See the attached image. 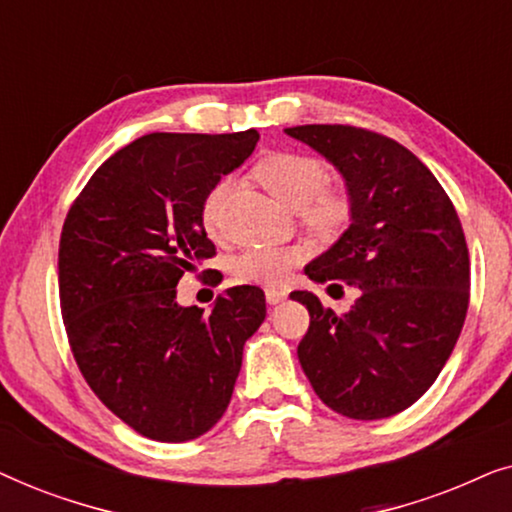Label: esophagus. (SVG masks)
I'll use <instances>...</instances> for the list:
<instances>
[{
  "label": "esophagus",
  "mask_w": 512,
  "mask_h": 512,
  "mask_svg": "<svg viewBox=\"0 0 512 512\" xmlns=\"http://www.w3.org/2000/svg\"><path fill=\"white\" fill-rule=\"evenodd\" d=\"M284 298H286V291L282 289H265V300H268V305H279Z\"/></svg>",
  "instance_id": "obj_1"
}]
</instances>
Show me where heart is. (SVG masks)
Masks as SVG:
<instances>
[{
	"label": "heart",
	"instance_id": "b5f03b06",
	"mask_svg": "<svg viewBox=\"0 0 512 512\" xmlns=\"http://www.w3.org/2000/svg\"><path fill=\"white\" fill-rule=\"evenodd\" d=\"M254 177L265 191L289 209L298 221L321 237L340 235L354 216V195L342 181H328L324 160L300 151H272L254 167ZM230 181L221 179L202 200V226L216 235ZM305 247H258L237 254L230 270L237 279L251 284L277 286L289 279L291 270L305 261Z\"/></svg>",
	"mask_w": 512,
	"mask_h": 512
}]
</instances>
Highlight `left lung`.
Returning a JSON list of instances; mask_svg holds the SVG:
<instances>
[{
  "label": "left lung",
  "instance_id": "left-lung-1",
  "mask_svg": "<svg viewBox=\"0 0 512 512\" xmlns=\"http://www.w3.org/2000/svg\"><path fill=\"white\" fill-rule=\"evenodd\" d=\"M286 135L331 160L354 195L352 226L305 275L361 291L347 314L291 293L310 312L300 366L331 410L391 417L436 382L464 326L471 261L457 209L429 167L380 132L296 125Z\"/></svg>",
  "mask_w": 512,
  "mask_h": 512
}]
</instances>
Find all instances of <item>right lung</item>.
<instances>
[{
	"label": "right lung",
	"instance_id": "1",
	"mask_svg": "<svg viewBox=\"0 0 512 512\" xmlns=\"http://www.w3.org/2000/svg\"><path fill=\"white\" fill-rule=\"evenodd\" d=\"M256 142V130L139 137L97 167L62 226L60 310L76 366L151 440L184 443L219 422L265 319V293L249 284L223 291L209 314L177 305L181 275L216 256L202 200Z\"/></svg>",
	"mask_w": 512,
	"mask_h": 512
}]
</instances>
